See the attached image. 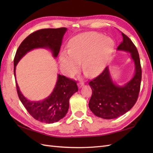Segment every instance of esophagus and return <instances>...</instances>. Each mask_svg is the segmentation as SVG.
<instances>
[{
	"instance_id": "34e87169",
	"label": "esophagus",
	"mask_w": 153,
	"mask_h": 153,
	"mask_svg": "<svg viewBox=\"0 0 153 153\" xmlns=\"http://www.w3.org/2000/svg\"><path fill=\"white\" fill-rule=\"evenodd\" d=\"M77 85H78L79 88H81V87L84 85V83L83 82H79L78 83H77Z\"/></svg>"
}]
</instances>
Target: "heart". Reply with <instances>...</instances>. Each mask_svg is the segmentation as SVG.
Segmentation results:
<instances>
[{
  "mask_svg": "<svg viewBox=\"0 0 153 153\" xmlns=\"http://www.w3.org/2000/svg\"><path fill=\"white\" fill-rule=\"evenodd\" d=\"M114 48L111 38L96 32H87L76 35L68 43V50L59 56L60 70L68 77H74L80 70L94 76L105 68Z\"/></svg>",
  "mask_w": 153,
  "mask_h": 153,
  "instance_id": "b5f03b06",
  "label": "heart"
}]
</instances>
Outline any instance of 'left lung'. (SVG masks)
Segmentation results:
<instances>
[{
    "mask_svg": "<svg viewBox=\"0 0 153 153\" xmlns=\"http://www.w3.org/2000/svg\"><path fill=\"white\" fill-rule=\"evenodd\" d=\"M123 41L118 51L131 54L135 65L132 79L122 86L112 79L107 66L98 77L89 83L92 89L89 107L95 116L103 119H114L128 112L137 101L141 82V67L137 48L127 35L122 33Z\"/></svg>",
    "mask_w": 153,
    "mask_h": 153,
    "instance_id": "obj_1",
    "label": "left lung"
}]
</instances>
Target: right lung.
<instances>
[{"label":"right lung","instance_id":"obj_1","mask_svg":"<svg viewBox=\"0 0 153 153\" xmlns=\"http://www.w3.org/2000/svg\"><path fill=\"white\" fill-rule=\"evenodd\" d=\"M67 31L66 27L43 29L27 36L19 45L14 60V71L21 58L28 52L35 48L49 49L54 58H56L60 49L62 38ZM19 100L30 114L41 122L53 123L59 121L66 116L69 108V100L78 91L76 82L58 74L53 91L47 98L39 101H31L23 95L16 82Z\"/></svg>","mask_w":153,"mask_h":153}]
</instances>
